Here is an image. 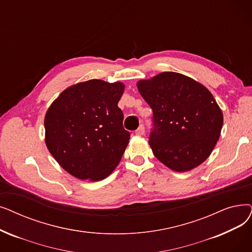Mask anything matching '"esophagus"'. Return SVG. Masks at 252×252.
I'll return each instance as SVG.
<instances>
[{
    "label": "esophagus",
    "mask_w": 252,
    "mask_h": 252,
    "mask_svg": "<svg viewBox=\"0 0 252 252\" xmlns=\"http://www.w3.org/2000/svg\"><path fill=\"white\" fill-rule=\"evenodd\" d=\"M144 133H145V128H144V126H140L138 127V129L136 130V135H138V136H142V135H144Z\"/></svg>",
    "instance_id": "34e87169"
}]
</instances>
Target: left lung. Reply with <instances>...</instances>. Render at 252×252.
Segmentation results:
<instances>
[{
	"label": "left lung",
	"instance_id": "obj_1",
	"mask_svg": "<svg viewBox=\"0 0 252 252\" xmlns=\"http://www.w3.org/2000/svg\"><path fill=\"white\" fill-rule=\"evenodd\" d=\"M153 111L149 145L156 158L175 172L204 162L220 137L223 115L206 86L176 72H162L137 82Z\"/></svg>",
	"mask_w": 252,
	"mask_h": 252
}]
</instances>
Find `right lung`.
I'll return each instance as SVG.
<instances>
[{"label": "right lung", "mask_w": 252, "mask_h": 252, "mask_svg": "<svg viewBox=\"0 0 252 252\" xmlns=\"http://www.w3.org/2000/svg\"><path fill=\"white\" fill-rule=\"evenodd\" d=\"M125 87L120 81L78 82L62 92L47 109L45 144L72 176L103 180L122 159L129 140L117 106Z\"/></svg>", "instance_id": "obj_1"}]
</instances>
